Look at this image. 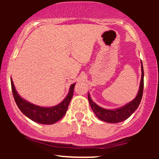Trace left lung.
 I'll use <instances>...</instances> for the list:
<instances>
[{"label": "left lung", "instance_id": "1", "mask_svg": "<svg viewBox=\"0 0 159 159\" xmlns=\"http://www.w3.org/2000/svg\"><path fill=\"white\" fill-rule=\"evenodd\" d=\"M141 69H142V76L140 84V90L138 91V95L133 101L127 103V105L122 106L121 108L114 110H108L100 107L96 103L92 101L88 93V101L90 103V107L96 116L101 120L108 123H118L121 122L131 116L140 105L143 97V87H144V71L143 66L141 61Z\"/></svg>", "mask_w": 159, "mask_h": 159}]
</instances>
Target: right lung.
<instances>
[{
    "mask_svg": "<svg viewBox=\"0 0 159 159\" xmlns=\"http://www.w3.org/2000/svg\"><path fill=\"white\" fill-rule=\"evenodd\" d=\"M11 83L15 102L21 111L31 120L43 125H53L64 116L73 96L75 86V83L71 84L68 95L61 103L53 107L45 108L34 105L21 98L15 89L12 80H11Z\"/></svg>",
    "mask_w": 159,
    "mask_h": 159,
    "instance_id": "add662e5",
    "label": "right lung"
}]
</instances>
